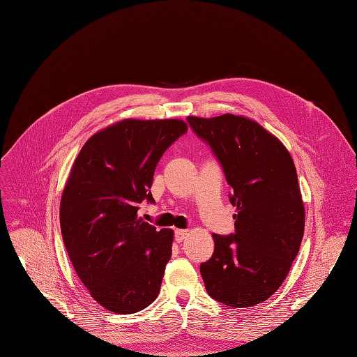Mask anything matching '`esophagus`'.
I'll return each instance as SVG.
<instances>
[{"label": "esophagus", "mask_w": 357, "mask_h": 357, "mask_svg": "<svg viewBox=\"0 0 357 357\" xmlns=\"http://www.w3.org/2000/svg\"><path fill=\"white\" fill-rule=\"evenodd\" d=\"M186 236H188V231L186 230H175V238L178 243L183 241L186 238Z\"/></svg>", "instance_id": "34e87169"}]
</instances>
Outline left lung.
I'll list each match as a JSON object with an SVG mask.
<instances>
[{"mask_svg":"<svg viewBox=\"0 0 357 357\" xmlns=\"http://www.w3.org/2000/svg\"><path fill=\"white\" fill-rule=\"evenodd\" d=\"M194 133L220 162L234 214V233L213 234L214 253L199 266L205 289L236 308L266 301L299 252L305 210L285 146L249 119L188 117Z\"/></svg>","mask_w":357,"mask_h":357,"instance_id":"8db88e82","label":"left lung"}]
</instances>
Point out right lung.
Instances as JSON below:
<instances>
[{
    "mask_svg": "<svg viewBox=\"0 0 357 357\" xmlns=\"http://www.w3.org/2000/svg\"><path fill=\"white\" fill-rule=\"evenodd\" d=\"M182 120H123L93 135L75 160L61 201V231L75 272L108 311L152 304L172 255L174 231L137 217L155 169L186 133Z\"/></svg>",
    "mask_w": 357,
    "mask_h": 357,
    "instance_id": "right-lung-1",
    "label": "right lung"
}]
</instances>
